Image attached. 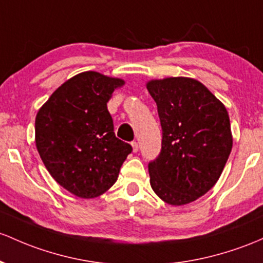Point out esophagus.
Here are the masks:
<instances>
[{
    "mask_svg": "<svg viewBox=\"0 0 263 263\" xmlns=\"http://www.w3.org/2000/svg\"><path fill=\"white\" fill-rule=\"evenodd\" d=\"M131 146H132V151H134V152L138 151V143L136 142V141H134V142L131 143Z\"/></svg>",
    "mask_w": 263,
    "mask_h": 263,
    "instance_id": "34e87169",
    "label": "esophagus"
}]
</instances>
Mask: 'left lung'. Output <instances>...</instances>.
I'll use <instances>...</instances> for the list:
<instances>
[{"mask_svg": "<svg viewBox=\"0 0 263 263\" xmlns=\"http://www.w3.org/2000/svg\"><path fill=\"white\" fill-rule=\"evenodd\" d=\"M157 105L162 149L148 163L149 183L161 200L182 206L215 186L232 149L229 112L200 81L166 77L146 83Z\"/></svg>", "mask_w": 263, "mask_h": 263, "instance_id": "8db88e82", "label": "left lung"}]
</instances>
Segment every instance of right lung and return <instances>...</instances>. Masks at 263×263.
I'll return each mask as SVG.
<instances>
[{
	"label": "right lung",
	"instance_id": "obj_1",
	"mask_svg": "<svg viewBox=\"0 0 263 263\" xmlns=\"http://www.w3.org/2000/svg\"><path fill=\"white\" fill-rule=\"evenodd\" d=\"M125 81L95 71L62 83L39 109L37 151L60 186L80 198L99 197L117 181L132 147L118 140L107 102Z\"/></svg>",
	"mask_w": 263,
	"mask_h": 263
}]
</instances>
